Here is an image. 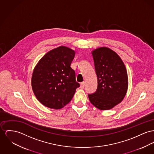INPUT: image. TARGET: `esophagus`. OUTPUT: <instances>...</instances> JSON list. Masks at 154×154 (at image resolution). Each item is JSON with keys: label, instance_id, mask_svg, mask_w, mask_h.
I'll list each match as a JSON object with an SVG mask.
<instances>
[{"label": "esophagus", "instance_id": "obj_1", "mask_svg": "<svg viewBox=\"0 0 154 154\" xmlns=\"http://www.w3.org/2000/svg\"><path fill=\"white\" fill-rule=\"evenodd\" d=\"M85 87V82H82L81 83V85H80V88L81 89H83Z\"/></svg>", "mask_w": 154, "mask_h": 154}]
</instances>
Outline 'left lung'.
I'll return each instance as SVG.
<instances>
[{
  "label": "left lung",
  "instance_id": "1",
  "mask_svg": "<svg viewBox=\"0 0 154 154\" xmlns=\"http://www.w3.org/2000/svg\"><path fill=\"white\" fill-rule=\"evenodd\" d=\"M97 78L96 92L88 94L91 103L101 110H107L122 102L128 89V75L119 55L107 47L92 52Z\"/></svg>",
  "mask_w": 154,
  "mask_h": 154
}]
</instances>
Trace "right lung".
Here are the masks:
<instances>
[{"mask_svg":"<svg viewBox=\"0 0 154 154\" xmlns=\"http://www.w3.org/2000/svg\"><path fill=\"white\" fill-rule=\"evenodd\" d=\"M75 55L72 49L60 46L45 54L35 66L31 86L36 98L44 106L60 109L72 100L80 86L71 67Z\"/></svg>","mask_w":154,"mask_h":154,"instance_id":"add662e5","label":"right lung"}]
</instances>
